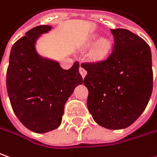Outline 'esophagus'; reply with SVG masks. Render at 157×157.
<instances>
[{
    "instance_id": "1",
    "label": "esophagus",
    "mask_w": 157,
    "mask_h": 157,
    "mask_svg": "<svg viewBox=\"0 0 157 157\" xmlns=\"http://www.w3.org/2000/svg\"><path fill=\"white\" fill-rule=\"evenodd\" d=\"M79 72H80V74L82 76V78H85V76L86 75V71L83 67V65H80V67H79Z\"/></svg>"
}]
</instances>
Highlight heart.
<instances>
[{
  "label": "heart",
  "instance_id": "b5f03b06",
  "mask_svg": "<svg viewBox=\"0 0 157 157\" xmlns=\"http://www.w3.org/2000/svg\"><path fill=\"white\" fill-rule=\"evenodd\" d=\"M98 40L97 37H94L93 39L94 42H95ZM111 45L109 40H108L107 39H101V40H99V42L95 47V50H94V55L97 58H102L104 57L107 53L109 52V48H110Z\"/></svg>",
  "mask_w": 157,
  "mask_h": 157
}]
</instances>
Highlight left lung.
<instances>
[{
	"instance_id": "left-lung-1",
	"label": "left lung",
	"mask_w": 157,
	"mask_h": 157,
	"mask_svg": "<svg viewBox=\"0 0 157 157\" xmlns=\"http://www.w3.org/2000/svg\"><path fill=\"white\" fill-rule=\"evenodd\" d=\"M112 51L104 60L82 63L87 74V108L94 120L111 130L126 128L145 110L153 90L148 44L126 29H110Z\"/></svg>"
}]
</instances>
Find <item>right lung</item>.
<instances>
[{
  "instance_id": "right-lung-1",
  "label": "right lung",
  "mask_w": 157,
  "mask_h": 157,
  "mask_svg": "<svg viewBox=\"0 0 157 157\" xmlns=\"http://www.w3.org/2000/svg\"><path fill=\"white\" fill-rule=\"evenodd\" d=\"M50 29L49 25L36 26L14 43L6 75L14 113L26 128L37 133L59 127L65 102L83 83L78 62L63 70L57 62L42 58L35 51L36 40Z\"/></svg>"
}]
</instances>
